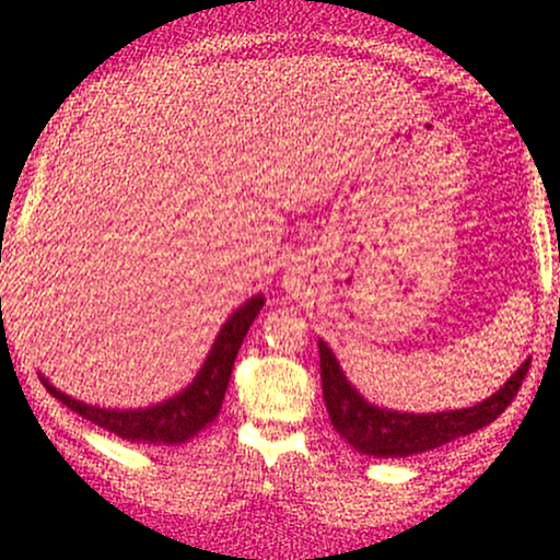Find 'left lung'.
Masks as SVG:
<instances>
[{
    "label": "left lung",
    "mask_w": 560,
    "mask_h": 560,
    "mask_svg": "<svg viewBox=\"0 0 560 560\" xmlns=\"http://www.w3.org/2000/svg\"><path fill=\"white\" fill-rule=\"evenodd\" d=\"M318 352L324 402L334 429L358 453L374 455V458H408V455L427 453L487 427L511 405L529 371V361H524L492 397L471 408L442 410V413H400V410L378 408L363 400L361 392L347 382L334 352L320 339Z\"/></svg>",
    "instance_id": "obj_1"
}]
</instances>
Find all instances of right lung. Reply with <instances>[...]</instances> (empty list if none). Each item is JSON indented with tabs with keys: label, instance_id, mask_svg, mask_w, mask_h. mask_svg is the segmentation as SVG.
Returning a JSON list of instances; mask_svg holds the SVG:
<instances>
[{
	"label": "right lung",
	"instance_id": "obj_1",
	"mask_svg": "<svg viewBox=\"0 0 560 560\" xmlns=\"http://www.w3.org/2000/svg\"><path fill=\"white\" fill-rule=\"evenodd\" d=\"M262 302H266L262 294H255V298L244 302L240 311L223 324L221 334H218L213 342V350H210L208 361L199 369L195 382L184 392H178L176 397H171V400L150 405V408H96V405L73 400L66 392L52 387L47 378H42V382L49 389V395H55L62 405H68L70 410H75V413L96 423V427L118 434L120 440L139 442V445H182V442L191 440L197 432H202L210 421H215L218 410L223 405V395H226L236 352H240L244 334H247L255 316L260 313Z\"/></svg>",
	"mask_w": 560,
	"mask_h": 560
}]
</instances>
